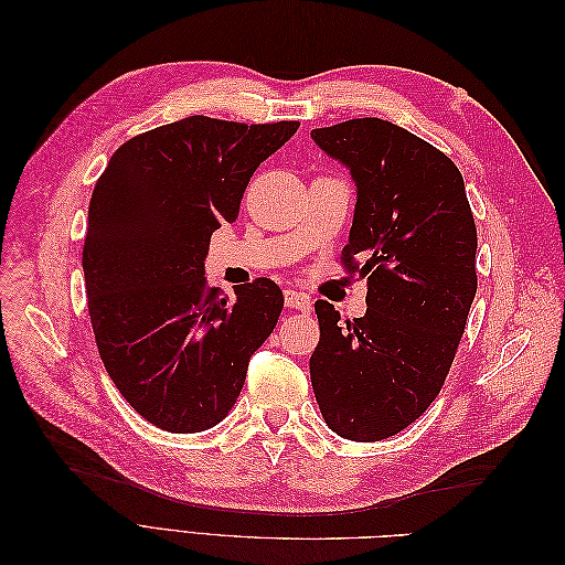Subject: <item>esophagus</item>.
<instances>
[{
	"mask_svg": "<svg viewBox=\"0 0 565 565\" xmlns=\"http://www.w3.org/2000/svg\"><path fill=\"white\" fill-rule=\"evenodd\" d=\"M285 306H287V309L309 313L311 311V297L299 292V289H285Z\"/></svg>",
	"mask_w": 565,
	"mask_h": 565,
	"instance_id": "34e87169",
	"label": "esophagus"
}]
</instances>
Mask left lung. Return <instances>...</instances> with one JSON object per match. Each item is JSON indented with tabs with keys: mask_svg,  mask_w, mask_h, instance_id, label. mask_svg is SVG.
Listing matches in <instances>:
<instances>
[{
	"mask_svg": "<svg viewBox=\"0 0 565 565\" xmlns=\"http://www.w3.org/2000/svg\"><path fill=\"white\" fill-rule=\"evenodd\" d=\"M355 183L344 264L366 259L367 311L347 324L316 303L311 384L330 429L384 440L413 424L446 382L476 297V224L446 152L380 117L313 129Z\"/></svg>",
	"mask_w": 565,
	"mask_h": 565,
	"instance_id": "8db88e82",
	"label": "left lung"
}]
</instances>
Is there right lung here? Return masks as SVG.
I'll return each instance as SVG.
<instances>
[{
    "label": "right lung",
    "mask_w": 565,
    "mask_h": 565,
    "mask_svg": "<svg viewBox=\"0 0 565 565\" xmlns=\"http://www.w3.org/2000/svg\"><path fill=\"white\" fill-rule=\"evenodd\" d=\"M297 129L191 115L119 146L96 181L82 252L96 347L119 393L158 429L198 434L224 419L276 328V282L226 297L204 280V259L256 167Z\"/></svg>",
    "instance_id": "1"
}]
</instances>
